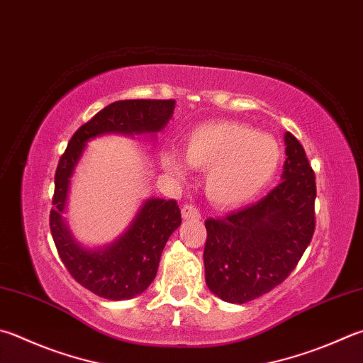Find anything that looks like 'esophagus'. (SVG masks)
I'll return each mask as SVG.
<instances>
[{
    "label": "esophagus",
    "instance_id": "obj_1",
    "mask_svg": "<svg viewBox=\"0 0 363 363\" xmlns=\"http://www.w3.org/2000/svg\"><path fill=\"white\" fill-rule=\"evenodd\" d=\"M181 214H182L184 220H200L201 219L200 211L195 206H192V204H184L181 209Z\"/></svg>",
    "mask_w": 363,
    "mask_h": 363
}]
</instances>
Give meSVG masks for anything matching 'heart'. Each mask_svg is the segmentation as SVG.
Instances as JSON below:
<instances>
[{
	"mask_svg": "<svg viewBox=\"0 0 363 363\" xmlns=\"http://www.w3.org/2000/svg\"><path fill=\"white\" fill-rule=\"evenodd\" d=\"M182 154L190 167L208 173L204 190L220 208L254 200L273 181L282 160V147L276 138L232 121L194 128L184 140ZM160 163L169 174L186 177V163L176 150H163Z\"/></svg>",
	"mask_w": 363,
	"mask_h": 363,
	"instance_id": "heart-1",
	"label": "heart"
}]
</instances>
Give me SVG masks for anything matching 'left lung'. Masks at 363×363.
<instances>
[{"mask_svg":"<svg viewBox=\"0 0 363 363\" xmlns=\"http://www.w3.org/2000/svg\"><path fill=\"white\" fill-rule=\"evenodd\" d=\"M281 184L250 206L204 222V279L227 303H247L281 284L314 233L315 182L305 149L284 135Z\"/></svg>","mask_w":363,"mask_h":363,"instance_id":"obj_1","label":"left lung"}]
</instances>
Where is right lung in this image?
<instances>
[{
  "label": "right lung",
  "instance_id": "obj_1",
  "mask_svg": "<svg viewBox=\"0 0 363 363\" xmlns=\"http://www.w3.org/2000/svg\"><path fill=\"white\" fill-rule=\"evenodd\" d=\"M176 108L174 100H122L111 103L84 123L68 143L55 173L54 209L50 211L52 238L79 284L108 300H130L152 284L163 247L181 225V211L174 200H143L133 219L111 242L87 246L76 240L67 222L72 176L87 143L104 135L155 140L167 127Z\"/></svg>",
  "mask_w": 363,
  "mask_h": 363
}]
</instances>
